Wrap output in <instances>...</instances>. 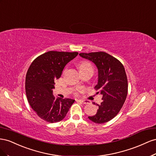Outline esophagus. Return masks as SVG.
<instances>
[{
  "instance_id": "obj_1",
  "label": "esophagus",
  "mask_w": 156,
  "mask_h": 156,
  "mask_svg": "<svg viewBox=\"0 0 156 156\" xmlns=\"http://www.w3.org/2000/svg\"><path fill=\"white\" fill-rule=\"evenodd\" d=\"M76 101L80 102V103H82L83 104H87V103H88V101H86V100H76Z\"/></svg>"
}]
</instances>
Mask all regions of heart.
Listing matches in <instances>:
<instances>
[{
  "label": "heart",
  "instance_id": "1",
  "mask_svg": "<svg viewBox=\"0 0 156 156\" xmlns=\"http://www.w3.org/2000/svg\"><path fill=\"white\" fill-rule=\"evenodd\" d=\"M78 68L80 72L86 70H93V66L88 61H82L78 64Z\"/></svg>",
  "mask_w": 156,
  "mask_h": 156
}]
</instances>
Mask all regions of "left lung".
I'll list each match as a JSON object with an SVG mask.
<instances>
[{"mask_svg": "<svg viewBox=\"0 0 156 156\" xmlns=\"http://www.w3.org/2000/svg\"><path fill=\"white\" fill-rule=\"evenodd\" d=\"M80 55L97 66L99 78L95 89L103 100L100 105L97 104V114L88 118L95 123L108 122L119 113L126 99L128 82L125 69L118 59L104 51L81 53Z\"/></svg>", "mask_w": 156, "mask_h": 156, "instance_id": "1", "label": "left lung"}]
</instances>
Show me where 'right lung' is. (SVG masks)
Wrapping results in <instances>:
<instances>
[{
  "instance_id": "1",
  "label": "right lung",
  "mask_w": 156,
  "mask_h": 156,
  "mask_svg": "<svg viewBox=\"0 0 156 156\" xmlns=\"http://www.w3.org/2000/svg\"><path fill=\"white\" fill-rule=\"evenodd\" d=\"M78 52L50 51L39 55L30 65L25 78V92L30 107L44 121L56 123L66 116L74 100L53 96L52 89L65 66Z\"/></svg>"
}]
</instances>
